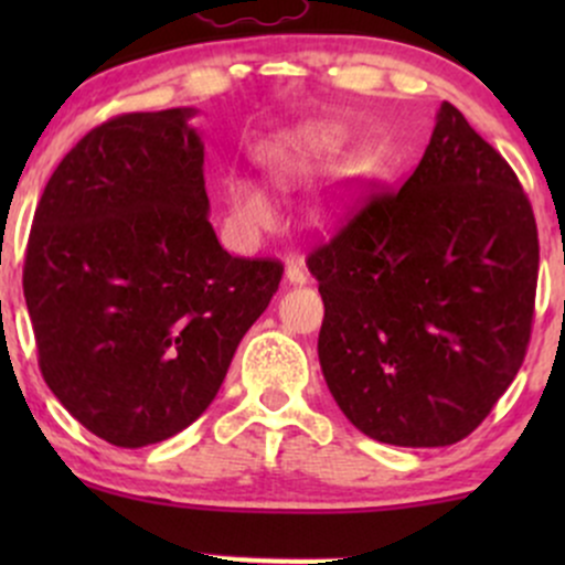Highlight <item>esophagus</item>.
<instances>
[{"instance_id":"34e87169","label":"esophagus","mask_w":565,"mask_h":565,"mask_svg":"<svg viewBox=\"0 0 565 565\" xmlns=\"http://www.w3.org/2000/svg\"><path fill=\"white\" fill-rule=\"evenodd\" d=\"M287 281L295 284V287H302V284H308V270L295 260L287 263Z\"/></svg>"}]
</instances>
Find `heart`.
Returning a JSON list of instances; mask_svg holds the SVG:
<instances>
[{"label":"heart","mask_w":565,"mask_h":565,"mask_svg":"<svg viewBox=\"0 0 565 565\" xmlns=\"http://www.w3.org/2000/svg\"><path fill=\"white\" fill-rule=\"evenodd\" d=\"M257 153H260V161L265 170L270 172V178L278 180V183H289V180L305 178L327 157V138L319 129H300V132L287 135V138L268 142ZM223 199L225 210H228V228L244 242L260 236V231L268 228L276 220V204L270 193L246 174H225ZM329 204H332V196L323 199V206Z\"/></svg>","instance_id":"obj_1"}]
</instances>
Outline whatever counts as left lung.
<instances>
[{
    "mask_svg": "<svg viewBox=\"0 0 565 565\" xmlns=\"http://www.w3.org/2000/svg\"><path fill=\"white\" fill-rule=\"evenodd\" d=\"M308 268L323 300V380L380 444H457L526 359L534 212L508 161L451 103H440L412 178L372 193Z\"/></svg>",
    "mask_w": 565,
    "mask_h": 565,
    "instance_id": "8db88e82",
    "label": "left lung"
}]
</instances>
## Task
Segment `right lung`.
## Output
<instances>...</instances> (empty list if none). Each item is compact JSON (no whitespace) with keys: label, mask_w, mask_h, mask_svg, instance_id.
<instances>
[{"label":"right lung","mask_w":565,"mask_h":565,"mask_svg":"<svg viewBox=\"0 0 565 565\" xmlns=\"http://www.w3.org/2000/svg\"><path fill=\"white\" fill-rule=\"evenodd\" d=\"M191 116L121 114L84 135L44 188L25 246L42 377L121 449L196 423L284 274L220 246Z\"/></svg>","instance_id":"1"}]
</instances>
